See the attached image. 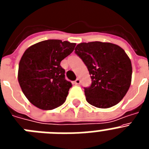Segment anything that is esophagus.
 I'll return each instance as SVG.
<instances>
[{"mask_svg":"<svg viewBox=\"0 0 149 149\" xmlns=\"http://www.w3.org/2000/svg\"><path fill=\"white\" fill-rule=\"evenodd\" d=\"M74 84H76V85H78V84H81V80L79 78H77L75 80V81H74Z\"/></svg>","mask_w":149,"mask_h":149,"instance_id":"1","label":"esophagus"}]
</instances>
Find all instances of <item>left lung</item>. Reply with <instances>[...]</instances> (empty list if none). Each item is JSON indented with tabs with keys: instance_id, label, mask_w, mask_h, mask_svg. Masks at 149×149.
I'll list each match as a JSON object with an SVG mask.
<instances>
[{
	"instance_id": "left-lung-1",
	"label": "left lung",
	"mask_w": 149,
	"mask_h": 149,
	"mask_svg": "<svg viewBox=\"0 0 149 149\" xmlns=\"http://www.w3.org/2000/svg\"><path fill=\"white\" fill-rule=\"evenodd\" d=\"M74 50L92 79L84 91L88 103L98 108L117 104L131 84L132 65L125 51L117 45L101 42L80 43Z\"/></svg>"
}]
</instances>
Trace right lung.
<instances>
[{
	"label": "right lung",
	"instance_id": "1",
	"mask_svg": "<svg viewBox=\"0 0 149 149\" xmlns=\"http://www.w3.org/2000/svg\"><path fill=\"white\" fill-rule=\"evenodd\" d=\"M76 44L48 39L29 47L18 65V81L30 103L41 110H53L65 101L72 83L65 78L60 62Z\"/></svg>",
	"mask_w": 149,
	"mask_h": 149
}]
</instances>
